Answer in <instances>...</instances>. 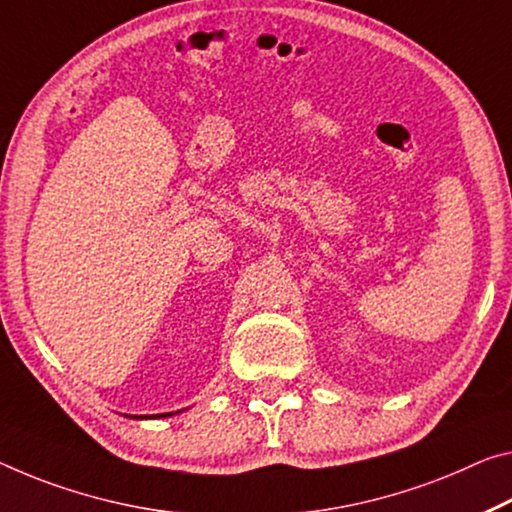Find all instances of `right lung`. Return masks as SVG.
<instances>
[{
  "instance_id": "obj_1",
  "label": "right lung",
  "mask_w": 512,
  "mask_h": 512,
  "mask_svg": "<svg viewBox=\"0 0 512 512\" xmlns=\"http://www.w3.org/2000/svg\"><path fill=\"white\" fill-rule=\"evenodd\" d=\"M160 416H171V414H160ZM135 419H146V416H135Z\"/></svg>"
}]
</instances>
